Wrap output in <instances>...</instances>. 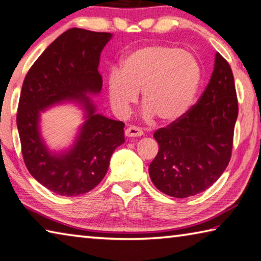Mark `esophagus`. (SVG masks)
Here are the masks:
<instances>
[{"label":"esophagus","instance_id":"esophagus-1","mask_svg":"<svg viewBox=\"0 0 261 261\" xmlns=\"http://www.w3.org/2000/svg\"><path fill=\"white\" fill-rule=\"evenodd\" d=\"M125 135L127 136V138H138V136H142L143 135V132L139 127L129 126L125 130Z\"/></svg>","mask_w":261,"mask_h":261}]
</instances>
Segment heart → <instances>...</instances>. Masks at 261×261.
<instances>
[{
	"mask_svg": "<svg viewBox=\"0 0 261 261\" xmlns=\"http://www.w3.org/2000/svg\"><path fill=\"white\" fill-rule=\"evenodd\" d=\"M201 82V67L193 54L177 47L149 45L132 50L121 69L108 76V93L115 112L126 115L142 91L147 117L173 122L190 110Z\"/></svg>",
	"mask_w": 261,
	"mask_h": 261,
	"instance_id": "obj_1",
	"label": "heart"
}]
</instances>
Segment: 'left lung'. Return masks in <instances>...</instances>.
<instances>
[{"instance_id":"left-lung-1","label":"left lung","mask_w":261,"mask_h":261,"mask_svg":"<svg viewBox=\"0 0 261 261\" xmlns=\"http://www.w3.org/2000/svg\"><path fill=\"white\" fill-rule=\"evenodd\" d=\"M237 117L231 68L216 53L211 81L198 104L153 134L160 146L149 165L153 185L173 198H187L211 187L229 164Z\"/></svg>"}]
</instances>
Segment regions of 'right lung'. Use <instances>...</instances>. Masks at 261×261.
<instances>
[{
    "label": "right lung",
    "instance_id": "obj_1",
    "mask_svg": "<svg viewBox=\"0 0 261 261\" xmlns=\"http://www.w3.org/2000/svg\"><path fill=\"white\" fill-rule=\"evenodd\" d=\"M113 34L70 29L42 52L25 76L19 97L18 128L25 165L46 189L63 196L91 191L108 172L115 148L125 142V123L97 112L92 97L101 91L98 65ZM74 102L83 125L69 146L50 149L41 134V113Z\"/></svg>",
    "mask_w": 261,
    "mask_h": 261
}]
</instances>
